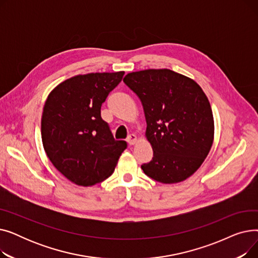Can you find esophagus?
I'll return each mask as SVG.
<instances>
[{
    "mask_svg": "<svg viewBox=\"0 0 258 258\" xmlns=\"http://www.w3.org/2000/svg\"><path fill=\"white\" fill-rule=\"evenodd\" d=\"M127 142L130 145H134L135 143L137 142V136L135 134H131L130 136L127 137Z\"/></svg>",
    "mask_w": 258,
    "mask_h": 258,
    "instance_id": "34e87169",
    "label": "esophagus"
}]
</instances>
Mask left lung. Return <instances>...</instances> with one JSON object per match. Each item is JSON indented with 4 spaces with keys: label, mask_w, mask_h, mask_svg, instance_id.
<instances>
[{
    "label": "left lung",
    "mask_w": 258,
    "mask_h": 258,
    "mask_svg": "<svg viewBox=\"0 0 258 258\" xmlns=\"http://www.w3.org/2000/svg\"><path fill=\"white\" fill-rule=\"evenodd\" d=\"M123 81L142 103L145 137L154 151L142 170L163 184L186 180L213 143L214 120L206 94L194 79L169 69L132 72Z\"/></svg>",
    "instance_id": "1"
}]
</instances>
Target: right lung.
I'll return each instance as SVG.
<instances>
[{"instance_id": "right-lung-1", "label": "right lung", "mask_w": 258, "mask_h": 258, "mask_svg": "<svg viewBox=\"0 0 258 258\" xmlns=\"http://www.w3.org/2000/svg\"><path fill=\"white\" fill-rule=\"evenodd\" d=\"M124 72L89 73L66 79L44 105V150L62 175L78 186H93L114 172L126 142L115 140L100 115L101 104Z\"/></svg>"}]
</instances>
